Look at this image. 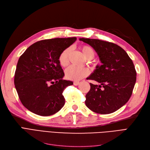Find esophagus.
I'll list each match as a JSON object with an SVG mask.
<instances>
[{
  "instance_id": "34e87169",
  "label": "esophagus",
  "mask_w": 150,
  "mask_h": 150,
  "mask_svg": "<svg viewBox=\"0 0 150 150\" xmlns=\"http://www.w3.org/2000/svg\"><path fill=\"white\" fill-rule=\"evenodd\" d=\"M73 84H74V86H78L79 84V81H74Z\"/></svg>"
}]
</instances>
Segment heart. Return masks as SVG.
I'll return each mask as SVG.
<instances>
[{"label": "heart", "instance_id": "1", "mask_svg": "<svg viewBox=\"0 0 150 150\" xmlns=\"http://www.w3.org/2000/svg\"><path fill=\"white\" fill-rule=\"evenodd\" d=\"M79 49L83 53L84 57L88 60H91L95 56L94 50L88 45H81ZM71 52V47H67L60 53L58 57V61L62 67H66L69 64V57ZM89 70L87 68H77L74 67H69L65 71L66 78L69 80L79 81L89 75Z\"/></svg>", "mask_w": 150, "mask_h": 150}]
</instances>
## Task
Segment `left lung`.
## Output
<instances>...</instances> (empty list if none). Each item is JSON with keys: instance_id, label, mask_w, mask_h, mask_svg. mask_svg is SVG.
<instances>
[{"instance_id": "left-lung-1", "label": "left lung", "mask_w": 150, "mask_h": 150, "mask_svg": "<svg viewBox=\"0 0 150 150\" xmlns=\"http://www.w3.org/2000/svg\"><path fill=\"white\" fill-rule=\"evenodd\" d=\"M79 40L93 47L102 63L88 78L101 84L90 83L86 95V106L103 115L117 111L128 101L136 83L137 72L132 60L116 44L95 39Z\"/></svg>"}]
</instances>
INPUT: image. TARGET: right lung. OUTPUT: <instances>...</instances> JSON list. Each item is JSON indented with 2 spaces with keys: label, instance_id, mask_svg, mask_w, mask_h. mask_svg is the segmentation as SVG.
Masks as SVG:
<instances>
[{
  "label": "right lung",
  "instance_id": "add662e5",
  "mask_svg": "<svg viewBox=\"0 0 150 150\" xmlns=\"http://www.w3.org/2000/svg\"><path fill=\"white\" fill-rule=\"evenodd\" d=\"M76 40V38L44 39L32 44L18 61L14 84L20 100L28 110L47 116L64 106L62 93L73 82L64 76L58 61L60 53Z\"/></svg>",
  "mask_w": 150,
  "mask_h": 150
}]
</instances>
